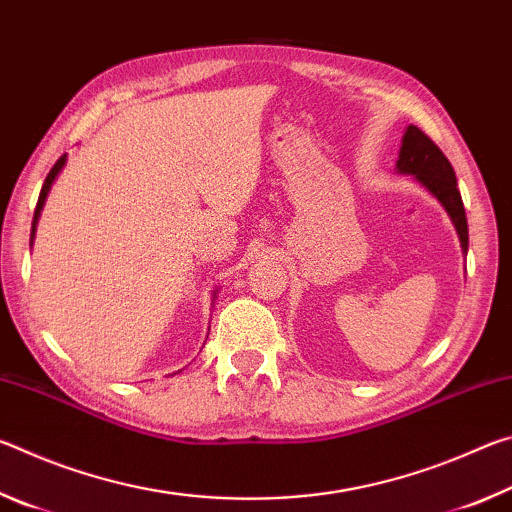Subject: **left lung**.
<instances>
[{"label":"left lung","mask_w":512,"mask_h":512,"mask_svg":"<svg viewBox=\"0 0 512 512\" xmlns=\"http://www.w3.org/2000/svg\"><path fill=\"white\" fill-rule=\"evenodd\" d=\"M397 171L411 173L415 180L429 189L438 198L447 214L452 216L463 250H467V219L461 192H458L454 167L445 158V153L433 144L431 137L424 135L418 126H409L404 133Z\"/></svg>","instance_id":"1"}]
</instances>
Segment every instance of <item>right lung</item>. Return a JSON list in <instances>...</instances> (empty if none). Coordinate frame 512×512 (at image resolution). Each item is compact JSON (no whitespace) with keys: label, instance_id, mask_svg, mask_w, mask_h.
<instances>
[{"label":"right lung","instance_id":"1","mask_svg":"<svg viewBox=\"0 0 512 512\" xmlns=\"http://www.w3.org/2000/svg\"><path fill=\"white\" fill-rule=\"evenodd\" d=\"M65 158H67V155H60L58 162L54 164V167H51L49 176H47V180H45V185H42V189H40V196H38L36 212H33V225H31V244H33V237H36V223H38V216H40V212H42V205H45V198H47V194H49L51 183H54V180H56V176H58V173H60V169H63Z\"/></svg>","mask_w":512,"mask_h":512}]
</instances>
